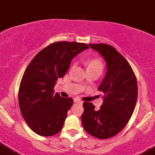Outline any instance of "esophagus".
<instances>
[{"instance_id":"esophagus-1","label":"esophagus","mask_w":155,"mask_h":155,"mask_svg":"<svg viewBox=\"0 0 155 155\" xmlns=\"http://www.w3.org/2000/svg\"><path fill=\"white\" fill-rule=\"evenodd\" d=\"M74 102L75 103H78V104H83V101L80 100H79V99H77V98L74 99Z\"/></svg>"}]
</instances>
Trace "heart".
<instances>
[{"instance_id":"b5f03b06","label":"heart","mask_w":155,"mask_h":155,"mask_svg":"<svg viewBox=\"0 0 155 155\" xmlns=\"http://www.w3.org/2000/svg\"><path fill=\"white\" fill-rule=\"evenodd\" d=\"M86 66H87L88 69H101L103 70L104 68V65L103 62L98 59V58H92L86 62Z\"/></svg>"}]
</instances>
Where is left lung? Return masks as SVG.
Listing matches in <instances>:
<instances>
[{"label": "left lung", "mask_w": 155, "mask_h": 155, "mask_svg": "<svg viewBox=\"0 0 155 155\" xmlns=\"http://www.w3.org/2000/svg\"><path fill=\"white\" fill-rule=\"evenodd\" d=\"M104 57L107 73L98 90L104 93L99 110L92 103H83L81 117L84 130L99 139L113 137L122 130L131 117L137 99V83L129 62L109 45L89 44Z\"/></svg>", "instance_id": "8db88e82"}]
</instances>
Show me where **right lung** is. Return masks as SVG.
Segmentation results:
<instances>
[{
	"instance_id": "1",
	"label": "right lung",
	"mask_w": 155,
	"mask_h": 155,
	"mask_svg": "<svg viewBox=\"0 0 155 155\" xmlns=\"http://www.w3.org/2000/svg\"><path fill=\"white\" fill-rule=\"evenodd\" d=\"M88 48L85 43L75 41L51 43L26 68L19 86V107L27 124L37 134L49 137L62 130L73 100L55 94L54 86L65 75L72 58Z\"/></svg>"
}]
</instances>
